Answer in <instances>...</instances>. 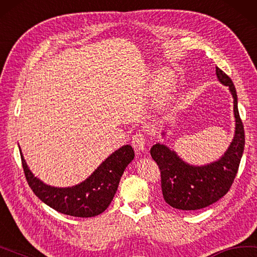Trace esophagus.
Masks as SVG:
<instances>
[{"mask_svg": "<svg viewBox=\"0 0 257 257\" xmlns=\"http://www.w3.org/2000/svg\"><path fill=\"white\" fill-rule=\"evenodd\" d=\"M132 144L136 152L144 151L145 144H146V136H145L144 132H142V130H138V132L133 136Z\"/></svg>", "mask_w": 257, "mask_h": 257, "instance_id": "esophagus-1", "label": "esophagus"}]
</instances>
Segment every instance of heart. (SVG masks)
Returning <instances> with one entry per match:
<instances>
[{
    "label": "heart",
    "mask_w": 257,
    "mask_h": 257,
    "mask_svg": "<svg viewBox=\"0 0 257 257\" xmlns=\"http://www.w3.org/2000/svg\"><path fill=\"white\" fill-rule=\"evenodd\" d=\"M162 80H163V82H164V80H165V78H164V77H162Z\"/></svg>",
    "instance_id": "1"
}]
</instances>
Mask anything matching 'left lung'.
<instances>
[{
	"instance_id": "8db88e82",
	"label": "left lung",
	"mask_w": 257,
	"mask_h": 257,
	"mask_svg": "<svg viewBox=\"0 0 257 257\" xmlns=\"http://www.w3.org/2000/svg\"><path fill=\"white\" fill-rule=\"evenodd\" d=\"M216 73L219 82L229 86L234 97L235 137L225 155L211 164L192 166L165 145L156 144L151 148V155L161 171L163 198L175 209L198 210L217 202L229 191L238 171L245 146V133L237 106L236 88L230 77L220 68L216 67Z\"/></svg>"
}]
</instances>
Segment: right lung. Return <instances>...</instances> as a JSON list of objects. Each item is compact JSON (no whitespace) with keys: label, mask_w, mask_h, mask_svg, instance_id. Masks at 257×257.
<instances>
[{"label":"right lung","mask_w":257,"mask_h":257,"mask_svg":"<svg viewBox=\"0 0 257 257\" xmlns=\"http://www.w3.org/2000/svg\"><path fill=\"white\" fill-rule=\"evenodd\" d=\"M20 155L28 184L41 201L60 213L88 218L97 216L109 207L135 153L129 145L122 146L111 154L88 179L72 188H55L43 183L28 169L22 153Z\"/></svg>","instance_id":"add662e5"}]
</instances>
